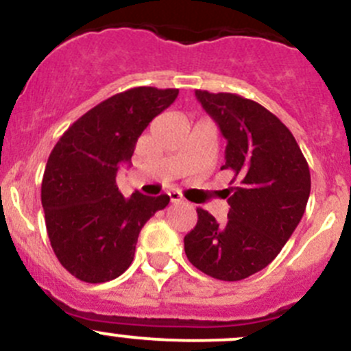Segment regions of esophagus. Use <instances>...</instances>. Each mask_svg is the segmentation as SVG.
I'll return each mask as SVG.
<instances>
[{"mask_svg": "<svg viewBox=\"0 0 351 351\" xmlns=\"http://www.w3.org/2000/svg\"><path fill=\"white\" fill-rule=\"evenodd\" d=\"M168 195H169V200H171L173 204L183 202V197H182V193L178 192V190H171V192H168Z\"/></svg>", "mask_w": 351, "mask_h": 351, "instance_id": "obj_1", "label": "esophagus"}]
</instances>
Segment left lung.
Returning a JSON list of instances; mask_svg holds the SVG:
<instances>
[{
	"label": "left lung",
	"instance_id": "1",
	"mask_svg": "<svg viewBox=\"0 0 351 351\" xmlns=\"http://www.w3.org/2000/svg\"><path fill=\"white\" fill-rule=\"evenodd\" d=\"M226 138L221 169H231L228 221L197 209L185 254L204 274L240 281L271 264L300 223L311 195V169L291 132L258 103L230 93L195 90Z\"/></svg>",
	"mask_w": 351,
	"mask_h": 351
}]
</instances>
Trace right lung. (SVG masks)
Instances as JSON below:
<instances>
[{
	"label": "right lung",
	"mask_w": 351,
	"mask_h": 351,
	"mask_svg": "<svg viewBox=\"0 0 351 351\" xmlns=\"http://www.w3.org/2000/svg\"><path fill=\"white\" fill-rule=\"evenodd\" d=\"M178 89L134 87L103 101L60 137L44 169L40 200L61 266L85 283H106L130 267L142 226L168 195L125 199L117 173L130 162L147 125Z\"/></svg>",
	"instance_id": "right-lung-1"
}]
</instances>
